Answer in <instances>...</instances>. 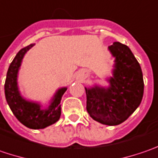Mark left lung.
Wrapping results in <instances>:
<instances>
[{"label": "left lung", "mask_w": 158, "mask_h": 158, "mask_svg": "<svg viewBox=\"0 0 158 158\" xmlns=\"http://www.w3.org/2000/svg\"><path fill=\"white\" fill-rule=\"evenodd\" d=\"M112 55V77L109 86L85 87L86 110L93 119L107 126L123 123L141 104L144 82L141 66L127 45L114 42L108 48Z\"/></svg>", "instance_id": "8db88e82"}]
</instances>
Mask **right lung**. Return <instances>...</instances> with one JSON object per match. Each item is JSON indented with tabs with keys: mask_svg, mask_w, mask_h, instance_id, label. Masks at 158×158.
<instances>
[{
	"mask_svg": "<svg viewBox=\"0 0 158 158\" xmlns=\"http://www.w3.org/2000/svg\"><path fill=\"white\" fill-rule=\"evenodd\" d=\"M33 46L34 44H31L22 48L13 59L7 72L4 90L7 102L19 122L31 129H43L55 124L60 118V102L67 87L59 88L46 109H43L40 103L28 101L22 96L17 85L18 71L24 55Z\"/></svg>",
	"mask_w": 158,
	"mask_h": 158,
	"instance_id": "1",
	"label": "right lung"
}]
</instances>
